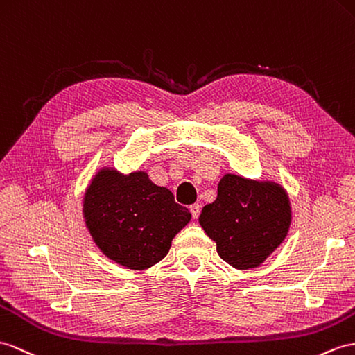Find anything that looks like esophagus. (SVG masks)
<instances>
[{
  "mask_svg": "<svg viewBox=\"0 0 355 355\" xmlns=\"http://www.w3.org/2000/svg\"><path fill=\"white\" fill-rule=\"evenodd\" d=\"M189 211H191L193 218H194V220H197V218H198V215H200V205H198V203L191 205V206H189Z\"/></svg>",
  "mask_w": 355,
  "mask_h": 355,
  "instance_id": "1",
  "label": "esophagus"
}]
</instances>
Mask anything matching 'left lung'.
Listing matches in <instances>:
<instances>
[{"mask_svg":"<svg viewBox=\"0 0 355 355\" xmlns=\"http://www.w3.org/2000/svg\"><path fill=\"white\" fill-rule=\"evenodd\" d=\"M291 221V202L280 184L230 173L221 178L215 202L198 217L220 257L236 270L263 263L286 238Z\"/></svg>","mask_w":355,"mask_h":355,"instance_id":"obj_1","label":"left lung"}]
</instances>
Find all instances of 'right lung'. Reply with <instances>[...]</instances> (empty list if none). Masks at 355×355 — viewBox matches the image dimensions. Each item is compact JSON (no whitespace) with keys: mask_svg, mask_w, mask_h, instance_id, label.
Listing matches in <instances>:
<instances>
[{"mask_svg":"<svg viewBox=\"0 0 355 355\" xmlns=\"http://www.w3.org/2000/svg\"><path fill=\"white\" fill-rule=\"evenodd\" d=\"M83 215L101 252L129 270L162 261L191 220L170 189L155 185L146 171L122 175L110 167L101 168L85 189Z\"/></svg>","mask_w":355,"mask_h":355,"instance_id":"add662e5","label":"right lung"}]
</instances>
